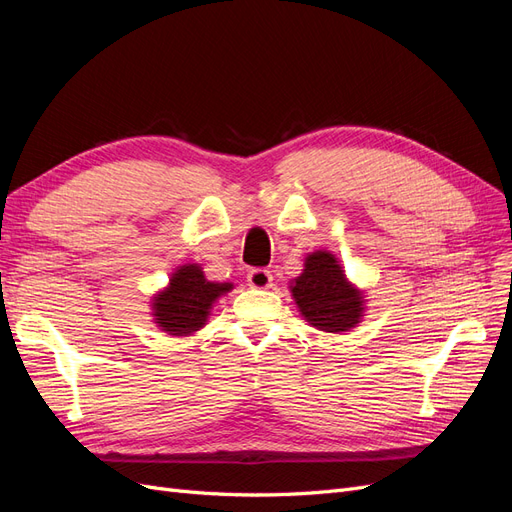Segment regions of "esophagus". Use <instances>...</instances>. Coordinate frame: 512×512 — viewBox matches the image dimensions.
Returning a JSON list of instances; mask_svg holds the SVG:
<instances>
[{"label":"esophagus","instance_id":"esophagus-1","mask_svg":"<svg viewBox=\"0 0 512 512\" xmlns=\"http://www.w3.org/2000/svg\"><path fill=\"white\" fill-rule=\"evenodd\" d=\"M273 282V275L269 269H252L247 273V284L252 288H269Z\"/></svg>","mask_w":512,"mask_h":512}]
</instances>
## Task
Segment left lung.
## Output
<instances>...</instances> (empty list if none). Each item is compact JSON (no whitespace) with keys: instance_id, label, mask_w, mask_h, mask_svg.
<instances>
[{"instance_id":"obj_1","label":"left lung","mask_w":512,"mask_h":512,"mask_svg":"<svg viewBox=\"0 0 512 512\" xmlns=\"http://www.w3.org/2000/svg\"><path fill=\"white\" fill-rule=\"evenodd\" d=\"M292 297L305 320L327 333L350 331L363 314L361 292L348 284L337 258L329 252L307 256L303 273L292 284Z\"/></svg>"}]
</instances>
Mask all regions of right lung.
Here are the masks:
<instances>
[{
  "instance_id": "1",
  "label": "right lung",
  "mask_w": 512,
  "mask_h": 512,
  "mask_svg": "<svg viewBox=\"0 0 512 512\" xmlns=\"http://www.w3.org/2000/svg\"><path fill=\"white\" fill-rule=\"evenodd\" d=\"M230 288L232 284L209 282L196 265H183L173 273L170 286L153 301V316L162 331L190 335L203 327L213 301Z\"/></svg>"
}]
</instances>
